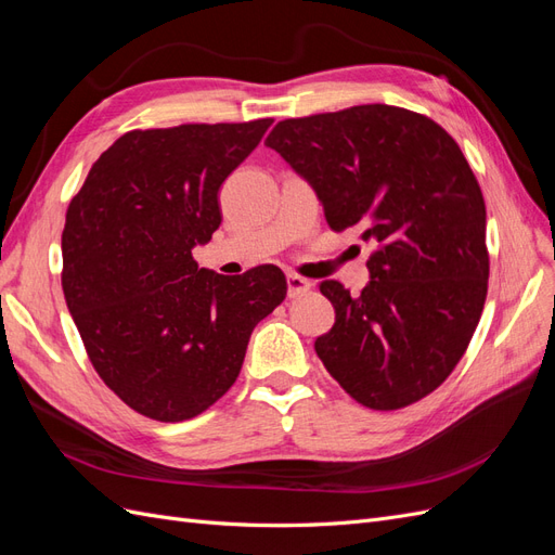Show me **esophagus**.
<instances>
[{
    "instance_id": "1",
    "label": "esophagus",
    "mask_w": 555,
    "mask_h": 555,
    "mask_svg": "<svg viewBox=\"0 0 555 555\" xmlns=\"http://www.w3.org/2000/svg\"><path fill=\"white\" fill-rule=\"evenodd\" d=\"M312 287H314V284L310 280H306V278H300L296 273L287 275V294H289V298L306 296L308 292H312Z\"/></svg>"
}]
</instances>
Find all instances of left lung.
Returning a JSON list of instances; mask_svg holds the SVG:
<instances>
[{
	"mask_svg": "<svg viewBox=\"0 0 555 555\" xmlns=\"http://www.w3.org/2000/svg\"><path fill=\"white\" fill-rule=\"evenodd\" d=\"M266 145L312 184L333 231L375 247L359 296L319 284L335 324L317 357L365 408L422 400L465 354L489 289L486 206L459 143L426 115L365 104L282 120Z\"/></svg>",
	"mask_w": 555,
	"mask_h": 555,
	"instance_id": "8db88e82",
	"label": "left lung"
}]
</instances>
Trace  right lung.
Masks as SVG:
<instances>
[{
  "instance_id": "add662e5",
  "label": "right lung",
  "mask_w": 555,
  "mask_h": 555,
  "mask_svg": "<svg viewBox=\"0 0 555 555\" xmlns=\"http://www.w3.org/2000/svg\"><path fill=\"white\" fill-rule=\"evenodd\" d=\"M271 125L127 131L66 210V308L99 377L155 422H184L220 400L251 331L287 296L278 266L224 278L192 257L222 222V182Z\"/></svg>"
}]
</instances>
